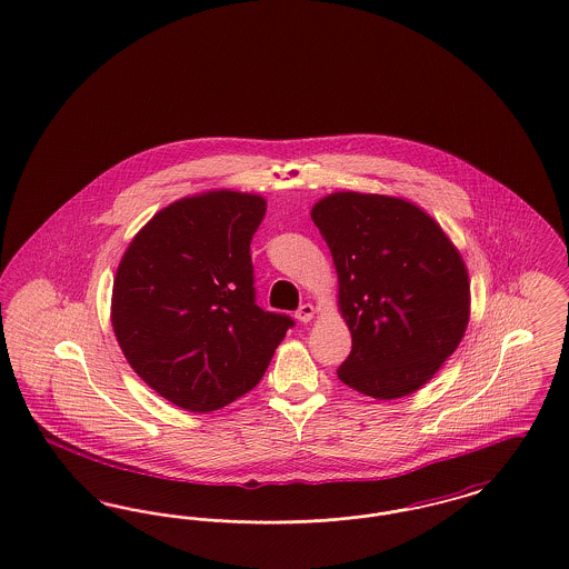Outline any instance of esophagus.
<instances>
[{"label":"esophagus","instance_id":"34e87169","mask_svg":"<svg viewBox=\"0 0 569 569\" xmlns=\"http://www.w3.org/2000/svg\"><path fill=\"white\" fill-rule=\"evenodd\" d=\"M313 316H316V307L311 305V302H305V305H300V309L296 311L295 318L298 319V321H311L313 319Z\"/></svg>","mask_w":569,"mask_h":569}]
</instances>
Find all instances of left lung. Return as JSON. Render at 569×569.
<instances>
[{
    "instance_id": "8db88e82",
    "label": "left lung",
    "mask_w": 569,
    "mask_h": 569,
    "mask_svg": "<svg viewBox=\"0 0 569 569\" xmlns=\"http://www.w3.org/2000/svg\"><path fill=\"white\" fill-rule=\"evenodd\" d=\"M339 277L351 353L345 386L396 400L426 386L463 339L470 277L447 232L400 197L342 190L311 209Z\"/></svg>"
}]
</instances>
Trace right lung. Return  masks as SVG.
I'll return each instance as SVG.
<instances>
[{
    "label": "right lung",
    "mask_w": 569,
    "mask_h": 569,
    "mask_svg": "<svg viewBox=\"0 0 569 569\" xmlns=\"http://www.w3.org/2000/svg\"><path fill=\"white\" fill-rule=\"evenodd\" d=\"M260 194L207 190L162 207L116 269L112 328L164 400L211 412L258 386L295 323L256 305L250 243Z\"/></svg>",
    "instance_id": "obj_1"
}]
</instances>
